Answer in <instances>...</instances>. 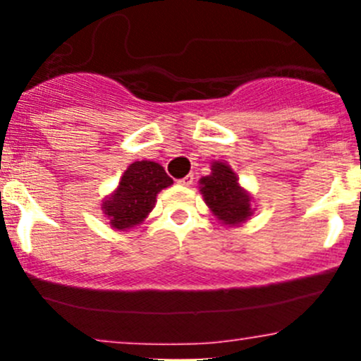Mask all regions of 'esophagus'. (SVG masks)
<instances>
[{"mask_svg": "<svg viewBox=\"0 0 361 361\" xmlns=\"http://www.w3.org/2000/svg\"><path fill=\"white\" fill-rule=\"evenodd\" d=\"M178 183H180L181 187H192V185H194V174H187V176L181 178Z\"/></svg>", "mask_w": 361, "mask_h": 361, "instance_id": "34e87169", "label": "esophagus"}]
</instances>
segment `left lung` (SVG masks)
I'll use <instances>...</instances> for the list:
<instances>
[{
    "instance_id": "obj_1",
    "label": "left lung",
    "mask_w": 361,
    "mask_h": 361,
    "mask_svg": "<svg viewBox=\"0 0 361 361\" xmlns=\"http://www.w3.org/2000/svg\"><path fill=\"white\" fill-rule=\"evenodd\" d=\"M204 202L211 213L227 227H239L253 216V197L241 187L239 178L227 162L214 160L211 164V174L199 180Z\"/></svg>"
}]
</instances>
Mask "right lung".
<instances>
[{"mask_svg": "<svg viewBox=\"0 0 361 361\" xmlns=\"http://www.w3.org/2000/svg\"><path fill=\"white\" fill-rule=\"evenodd\" d=\"M173 180L154 160H136L123 171L118 187L103 199L101 209L115 231L141 225L157 202V194Z\"/></svg>", "mask_w": 361, "mask_h": 361, "instance_id": "add662e5", "label": "right lung"}]
</instances>
